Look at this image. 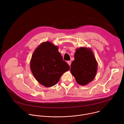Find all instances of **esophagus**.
<instances>
[{
	"label": "esophagus",
	"instance_id": "34e87169",
	"mask_svg": "<svg viewBox=\"0 0 124 124\" xmlns=\"http://www.w3.org/2000/svg\"><path fill=\"white\" fill-rule=\"evenodd\" d=\"M67 63H68V64H69V65L70 66V64H71V61H68L67 62Z\"/></svg>",
	"mask_w": 124,
	"mask_h": 124
}]
</instances>
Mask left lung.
I'll use <instances>...</instances> for the list:
<instances>
[{
  "mask_svg": "<svg viewBox=\"0 0 124 124\" xmlns=\"http://www.w3.org/2000/svg\"><path fill=\"white\" fill-rule=\"evenodd\" d=\"M97 70L98 62L91 48L84 46L77 48L70 69L77 82L82 86L88 84L95 78Z\"/></svg>",
  "mask_w": 124,
  "mask_h": 124,
  "instance_id": "8db88e82",
  "label": "left lung"
}]
</instances>
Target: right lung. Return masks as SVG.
Instances as JSON below:
<instances>
[{
  "label": "right lung",
  "instance_id": "obj_1",
  "mask_svg": "<svg viewBox=\"0 0 124 124\" xmlns=\"http://www.w3.org/2000/svg\"><path fill=\"white\" fill-rule=\"evenodd\" d=\"M30 67L37 81L46 87L56 84L61 76L70 69L58 51V46L49 41L41 43L35 49Z\"/></svg>",
  "mask_w": 124,
  "mask_h": 124
}]
</instances>
